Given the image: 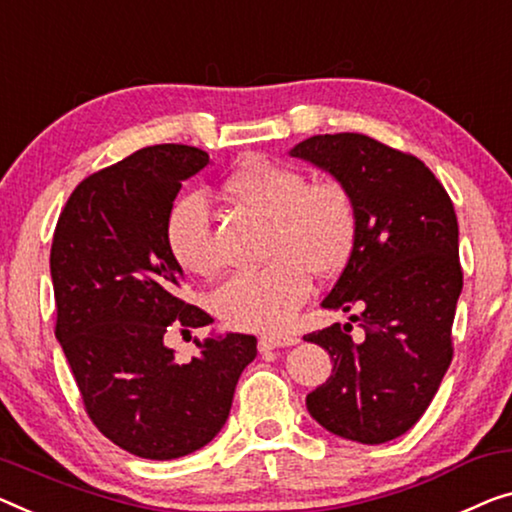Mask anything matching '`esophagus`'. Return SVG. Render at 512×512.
Instances as JSON below:
<instances>
[{"label": "esophagus", "instance_id": "1", "mask_svg": "<svg viewBox=\"0 0 512 512\" xmlns=\"http://www.w3.org/2000/svg\"><path fill=\"white\" fill-rule=\"evenodd\" d=\"M299 342V338L292 333H266L259 338V349L266 352V349H278V347H292Z\"/></svg>", "mask_w": 512, "mask_h": 512}]
</instances>
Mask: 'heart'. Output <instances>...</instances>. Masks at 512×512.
<instances>
[{
  "label": "heart",
  "instance_id": "1",
  "mask_svg": "<svg viewBox=\"0 0 512 512\" xmlns=\"http://www.w3.org/2000/svg\"><path fill=\"white\" fill-rule=\"evenodd\" d=\"M225 193L250 211L269 218V264L239 271L211 292V310L241 331L287 326L308 301L312 273L335 278L352 259L361 216L356 197L335 179L310 181L299 167L250 160L225 181ZM165 243L183 271L211 276L220 257L213 243L209 204L186 195L167 213Z\"/></svg>",
  "mask_w": 512,
  "mask_h": 512
}]
</instances>
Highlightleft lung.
Masks as SVG:
<instances>
[{
	"label": "left lung",
	"instance_id": "left-lung-1",
	"mask_svg": "<svg viewBox=\"0 0 512 512\" xmlns=\"http://www.w3.org/2000/svg\"><path fill=\"white\" fill-rule=\"evenodd\" d=\"M292 156L352 190L361 232L324 308L354 312L363 329L333 324L308 333L331 354L333 375L305 404L342 439L384 444L418 423L453 361L462 292L451 197L423 160L358 133L315 135Z\"/></svg>",
	"mask_w": 512,
	"mask_h": 512
}]
</instances>
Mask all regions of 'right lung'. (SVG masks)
Masks as SVG:
<instances>
[{
    "label": "right lung",
    "mask_w": 512,
    "mask_h": 512,
    "mask_svg": "<svg viewBox=\"0 0 512 512\" xmlns=\"http://www.w3.org/2000/svg\"><path fill=\"white\" fill-rule=\"evenodd\" d=\"M207 163L188 144L135 151L78 183L52 236L55 335L82 404L112 444L144 460L207 446L257 356V338L243 333L197 342L188 363L165 345L172 331L213 322L179 296L181 266L165 243L181 181Z\"/></svg>",
    "instance_id": "1"
}]
</instances>
